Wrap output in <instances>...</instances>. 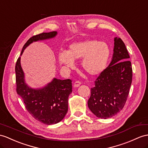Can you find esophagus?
I'll list each match as a JSON object with an SVG mask.
<instances>
[{
  "label": "esophagus",
  "mask_w": 148,
  "mask_h": 148,
  "mask_svg": "<svg viewBox=\"0 0 148 148\" xmlns=\"http://www.w3.org/2000/svg\"><path fill=\"white\" fill-rule=\"evenodd\" d=\"M81 84H82L81 82H80V81H76V82L74 83V85L73 86H75V87H78V86H79L81 85Z\"/></svg>",
  "instance_id": "1"
}]
</instances>
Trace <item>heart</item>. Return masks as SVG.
I'll list each match as a JSON object with an SVG mask.
<instances>
[{
    "instance_id": "heart-1",
    "label": "heart",
    "mask_w": 148,
    "mask_h": 148,
    "mask_svg": "<svg viewBox=\"0 0 148 148\" xmlns=\"http://www.w3.org/2000/svg\"><path fill=\"white\" fill-rule=\"evenodd\" d=\"M110 53V48L107 42L87 39L72 43L68 51H60L58 60L60 64L70 68L75 66L74 60H82L83 70L87 74L95 76L106 69Z\"/></svg>"
}]
</instances>
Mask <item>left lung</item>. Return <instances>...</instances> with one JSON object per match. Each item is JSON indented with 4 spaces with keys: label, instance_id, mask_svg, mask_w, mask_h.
<instances>
[{
    "label": "left lung",
    "instance_id": "8db88e82",
    "mask_svg": "<svg viewBox=\"0 0 148 148\" xmlns=\"http://www.w3.org/2000/svg\"><path fill=\"white\" fill-rule=\"evenodd\" d=\"M129 58L124 42L115 38L112 60L97 78L88 100V108L97 117H112L124 108L132 79Z\"/></svg>",
    "mask_w": 148,
    "mask_h": 148
}]
</instances>
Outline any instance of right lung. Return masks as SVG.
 <instances>
[{
  "instance_id": "add662e5",
  "label": "right lung",
  "mask_w": 148,
  "mask_h": 148,
  "mask_svg": "<svg viewBox=\"0 0 148 148\" xmlns=\"http://www.w3.org/2000/svg\"><path fill=\"white\" fill-rule=\"evenodd\" d=\"M57 32H42L33 36L23 46L24 49L33 41L55 37ZM21 57L16 64V92L22 98L25 107L35 119L46 125L55 124L60 122L68 111V97L72 92V81L70 79L53 80L41 89L31 88L24 82V75L21 66Z\"/></svg>"
}]
</instances>
